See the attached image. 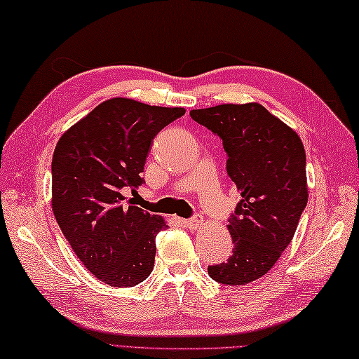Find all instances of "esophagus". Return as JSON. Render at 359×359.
Wrapping results in <instances>:
<instances>
[{"label":"esophagus","mask_w":359,"mask_h":359,"mask_svg":"<svg viewBox=\"0 0 359 359\" xmlns=\"http://www.w3.org/2000/svg\"><path fill=\"white\" fill-rule=\"evenodd\" d=\"M180 222L184 225V227H187V229H192V230H196V229H198L200 225H202V217H191V219H180Z\"/></svg>","instance_id":"esophagus-1"}]
</instances>
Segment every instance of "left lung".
Listing matches in <instances>:
<instances>
[{"label":"left lung","instance_id":"obj_1","mask_svg":"<svg viewBox=\"0 0 359 359\" xmlns=\"http://www.w3.org/2000/svg\"><path fill=\"white\" fill-rule=\"evenodd\" d=\"M191 116L222 138L227 173L241 194L229 219L233 254L208 274L219 284L246 285L274 266L297 231L309 198L303 142L257 102L191 110Z\"/></svg>","mask_w":359,"mask_h":359}]
</instances>
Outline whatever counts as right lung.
<instances>
[{
	"mask_svg": "<svg viewBox=\"0 0 359 359\" xmlns=\"http://www.w3.org/2000/svg\"><path fill=\"white\" fill-rule=\"evenodd\" d=\"M186 113L128 97L104 100L69 128L52 159V208L88 271L111 287H134L154 266L161 216L124 205L137 189L153 138Z\"/></svg>",
	"mask_w": 359,
	"mask_h": 359,
	"instance_id": "add662e5",
	"label": "right lung"
}]
</instances>
